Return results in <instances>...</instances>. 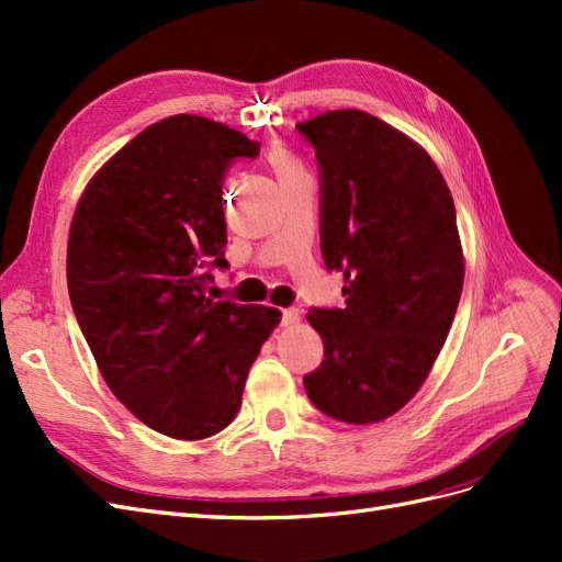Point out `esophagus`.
Returning a JSON list of instances; mask_svg holds the SVG:
<instances>
[{
  "mask_svg": "<svg viewBox=\"0 0 562 562\" xmlns=\"http://www.w3.org/2000/svg\"><path fill=\"white\" fill-rule=\"evenodd\" d=\"M300 321V312L297 310H283L281 312V326H295V323Z\"/></svg>",
  "mask_w": 562,
  "mask_h": 562,
  "instance_id": "esophagus-1",
  "label": "esophagus"
}]
</instances>
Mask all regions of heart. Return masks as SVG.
<instances>
[{"label": "heart", "mask_w": 562, "mask_h": 562, "mask_svg": "<svg viewBox=\"0 0 562 562\" xmlns=\"http://www.w3.org/2000/svg\"><path fill=\"white\" fill-rule=\"evenodd\" d=\"M274 164H277V168H279V171H288V168H295L291 161H288L283 155H277L274 157Z\"/></svg>", "instance_id": "heart-1"}]
</instances>
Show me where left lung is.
I'll return each instance as SVG.
<instances>
[{"mask_svg": "<svg viewBox=\"0 0 562 562\" xmlns=\"http://www.w3.org/2000/svg\"><path fill=\"white\" fill-rule=\"evenodd\" d=\"M295 128L316 149L321 252L347 297L307 314L323 363L304 389L328 417L372 424L417 394L450 333L464 283L452 194L427 151L368 112Z\"/></svg>", "mask_w": 562, "mask_h": 562, "instance_id": "8db88e82", "label": "left lung"}]
</instances>
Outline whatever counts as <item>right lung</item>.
Segmentation results:
<instances>
[{
	"mask_svg": "<svg viewBox=\"0 0 562 562\" xmlns=\"http://www.w3.org/2000/svg\"><path fill=\"white\" fill-rule=\"evenodd\" d=\"M260 143L211 119L147 126L93 176L67 239V291L112 394L149 429L201 440L239 413L279 312L213 300L227 269L223 182Z\"/></svg>",
	"mask_w": 562,
	"mask_h": 562,
	"instance_id": "right-lung-1",
	"label": "right lung"
}]
</instances>
